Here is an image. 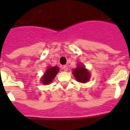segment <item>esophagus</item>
I'll list each match as a JSON object with an SVG mask.
<instances>
[{
  "label": "esophagus",
  "instance_id": "esophagus-1",
  "mask_svg": "<svg viewBox=\"0 0 130 130\" xmlns=\"http://www.w3.org/2000/svg\"><path fill=\"white\" fill-rule=\"evenodd\" d=\"M62 70H63L64 71H68V66H67V65H63V66H62Z\"/></svg>",
  "mask_w": 130,
  "mask_h": 130
}]
</instances>
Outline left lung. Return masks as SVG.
Returning a JSON list of instances; mask_svg holds the SVG:
<instances>
[{
	"mask_svg": "<svg viewBox=\"0 0 130 130\" xmlns=\"http://www.w3.org/2000/svg\"><path fill=\"white\" fill-rule=\"evenodd\" d=\"M73 75L76 78V81L81 83H86L90 79V74L87 70L85 69L84 66H82L81 64L74 70Z\"/></svg>",
	"mask_w": 130,
	"mask_h": 130,
	"instance_id": "1",
	"label": "left lung"
}]
</instances>
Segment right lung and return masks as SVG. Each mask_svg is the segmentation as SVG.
Here are the masks:
<instances>
[{"label":"right lung","instance_id":"1","mask_svg":"<svg viewBox=\"0 0 130 130\" xmlns=\"http://www.w3.org/2000/svg\"><path fill=\"white\" fill-rule=\"evenodd\" d=\"M58 70L59 69L56 66L53 67V68H51V67L48 68L42 79L43 84L46 85L50 84L52 82V80L54 79V77L56 76L57 73L58 72Z\"/></svg>","mask_w":130,"mask_h":130}]
</instances>
